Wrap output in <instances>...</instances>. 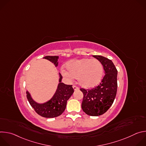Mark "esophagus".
I'll return each instance as SVG.
<instances>
[{
  "mask_svg": "<svg viewBox=\"0 0 146 146\" xmlns=\"http://www.w3.org/2000/svg\"><path fill=\"white\" fill-rule=\"evenodd\" d=\"M73 89H74V91H77V90H79V88H78V87H77L76 86H73Z\"/></svg>",
  "mask_w": 146,
  "mask_h": 146,
  "instance_id": "1",
  "label": "esophagus"
}]
</instances>
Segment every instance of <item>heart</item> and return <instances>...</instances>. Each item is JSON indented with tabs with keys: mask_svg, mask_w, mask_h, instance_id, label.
I'll return each instance as SVG.
<instances>
[{
	"mask_svg": "<svg viewBox=\"0 0 146 146\" xmlns=\"http://www.w3.org/2000/svg\"><path fill=\"white\" fill-rule=\"evenodd\" d=\"M67 70L62 69V74L69 79L77 78L80 86L85 88L94 87L102 80L103 67L97 59L85 58L68 62L66 65Z\"/></svg>",
	"mask_w": 146,
	"mask_h": 146,
	"instance_id": "obj_1",
	"label": "heart"
}]
</instances>
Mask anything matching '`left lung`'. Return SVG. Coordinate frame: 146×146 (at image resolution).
I'll use <instances>...</instances> for the list:
<instances>
[{
  "instance_id": "8db88e82",
  "label": "left lung",
  "mask_w": 146,
  "mask_h": 146,
  "mask_svg": "<svg viewBox=\"0 0 146 146\" xmlns=\"http://www.w3.org/2000/svg\"><path fill=\"white\" fill-rule=\"evenodd\" d=\"M103 65L105 75L100 84L91 90L81 88L84 97L82 109L91 116H99L106 113L111 107L117 90V70L113 62L100 55H93Z\"/></svg>"
}]
</instances>
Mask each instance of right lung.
Listing matches in <instances>:
<instances>
[{
	"label": "right lung",
	"mask_w": 146,
	"mask_h": 146,
	"mask_svg": "<svg viewBox=\"0 0 146 146\" xmlns=\"http://www.w3.org/2000/svg\"><path fill=\"white\" fill-rule=\"evenodd\" d=\"M51 62L56 67L58 65V56H46L43 57ZM59 78L57 89L53 96L48 101L39 103L33 99L30 93L27 91V97L31 106L41 117L54 118L61 115L65 111L67 101L74 92L72 85H66L62 82V76L59 73Z\"/></svg>",
	"instance_id": "obj_1"
}]
</instances>
